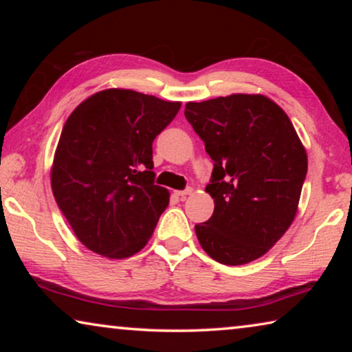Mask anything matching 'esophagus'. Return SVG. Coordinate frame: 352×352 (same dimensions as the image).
I'll return each instance as SVG.
<instances>
[{"label": "esophagus", "instance_id": "esophagus-1", "mask_svg": "<svg viewBox=\"0 0 352 352\" xmlns=\"http://www.w3.org/2000/svg\"><path fill=\"white\" fill-rule=\"evenodd\" d=\"M175 194L178 195V197H180L182 200H184V199H186L188 197V195H190V194H192V189H190V188H188V189H184V190H175Z\"/></svg>", "mask_w": 352, "mask_h": 352}]
</instances>
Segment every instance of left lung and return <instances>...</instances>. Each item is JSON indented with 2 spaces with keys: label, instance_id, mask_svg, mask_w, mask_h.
<instances>
[{
  "label": "left lung",
  "instance_id": "1",
  "mask_svg": "<svg viewBox=\"0 0 352 352\" xmlns=\"http://www.w3.org/2000/svg\"><path fill=\"white\" fill-rule=\"evenodd\" d=\"M184 116L214 162V212L195 225L201 248L225 265L261 258L294 222L307 174L294 124L262 94L188 102Z\"/></svg>",
  "mask_w": 352,
  "mask_h": 352
}]
</instances>
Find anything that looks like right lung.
<instances>
[{
  "label": "right lung",
  "instance_id": "add662e5",
  "mask_svg": "<svg viewBox=\"0 0 352 352\" xmlns=\"http://www.w3.org/2000/svg\"><path fill=\"white\" fill-rule=\"evenodd\" d=\"M180 107L110 88L83 100L67 119L51 168V188L88 250L124 259L151 239L169 205V190L153 183L152 142Z\"/></svg>",
  "mask_w": 352,
  "mask_h": 352
}]
</instances>
